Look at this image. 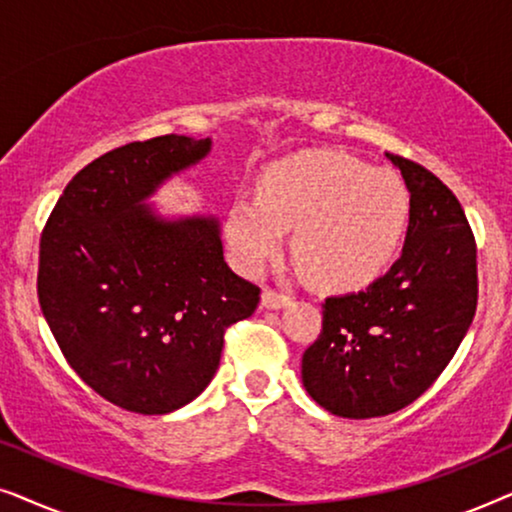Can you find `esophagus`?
Here are the masks:
<instances>
[{
  "label": "esophagus",
  "mask_w": 512,
  "mask_h": 512,
  "mask_svg": "<svg viewBox=\"0 0 512 512\" xmlns=\"http://www.w3.org/2000/svg\"><path fill=\"white\" fill-rule=\"evenodd\" d=\"M289 296L286 293H279L275 289H263V296H261V305L268 307V310H279V307L289 305Z\"/></svg>",
  "instance_id": "34e87169"
}]
</instances>
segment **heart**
Returning a JSON list of instances; mask_svg holds the SVG:
<instances>
[{"mask_svg": "<svg viewBox=\"0 0 512 512\" xmlns=\"http://www.w3.org/2000/svg\"><path fill=\"white\" fill-rule=\"evenodd\" d=\"M410 223V195L396 172L340 151H305L258 177L256 195L228 209L230 256L258 275L284 247L326 289L356 291L391 268Z\"/></svg>", "mask_w": 512, "mask_h": 512, "instance_id": "b5f03b06", "label": "heart"}]
</instances>
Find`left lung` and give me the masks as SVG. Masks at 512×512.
<instances>
[{
  "mask_svg": "<svg viewBox=\"0 0 512 512\" xmlns=\"http://www.w3.org/2000/svg\"><path fill=\"white\" fill-rule=\"evenodd\" d=\"M410 191L403 254L366 291L326 298L303 384L321 408L368 419L424 394L471 326L478 305L475 237L457 195L426 167L389 156Z\"/></svg>",
  "mask_w": 512,
  "mask_h": 512,
  "instance_id": "obj_1",
  "label": "left lung"
}]
</instances>
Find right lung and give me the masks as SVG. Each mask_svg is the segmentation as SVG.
<instances>
[{
  "mask_svg": "<svg viewBox=\"0 0 512 512\" xmlns=\"http://www.w3.org/2000/svg\"><path fill=\"white\" fill-rule=\"evenodd\" d=\"M212 139L163 135L95 158L69 181L39 242L41 312L74 373L139 415L191 403L219 368L223 333L261 289L223 261L219 221H165L142 205Z\"/></svg>",
  "mask_w": 512,
  "mask_h": 512,
  "instance_id": "add662e5",
  "label": "right lung"
}]
</instances>
